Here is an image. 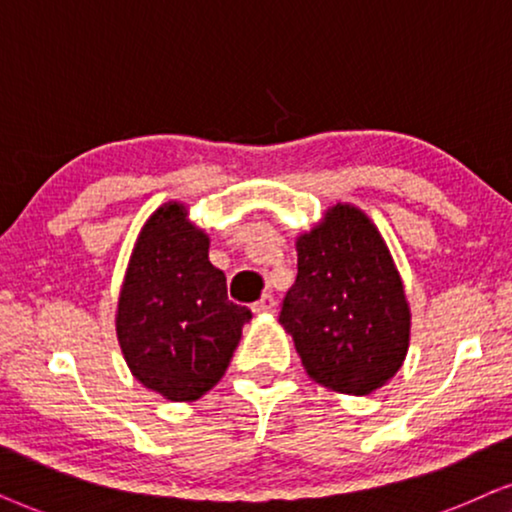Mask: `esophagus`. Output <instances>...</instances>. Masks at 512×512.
<instances>
[{
    "instance_id": "34e87169",
    "label": "esophagus",
    "mask_w": 512,
    "mask_h": 512,
    "mask_svg": "<svg viewBox=\"0 0 512 512\" xmlns=\"http://www.w3.org/2000/svg\"><path fill=\"white\" fill-rule=\"evenodd\" d=\"M252 311L257 313V316H264V313H274L276 311V299H274V295H262V299L260 302H255L252 304Z\"/></svg>"
}]
</instances>
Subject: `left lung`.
<instances>
[{"label":"left lung","mask_w":512,"mask_h":512,"mask_svg":"<svg viewBox=\"0 0 512 512\" xmlns=\"http://www.w3.org/2000/svg\"><path fill=\"white\" fill-rule=\"evenodd\" d=\"M295 245L297 278L278 320L306 374L337 393L377 391L403 365L412 318L379 229L337 203Z\"/></svg>","instance_id":"8db88e82"}]
</instances>
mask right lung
<instances>
[{
	"label": "right lung",
	"mask_w": 512,
	"mask_h": 512,
	"mask_svg": "<svg viewBox=\"0 0 512 512\" xmlns=\"http://www.w3.org/2000/svg\"><path fill=\"white\" fill-rule=\"evenodd\" d=\"M208 248L185 203H163L142 227L121 285V353L142 386L173 403H192L222 379L252 318L229 302Z\"/></svg>",
	"instance_id": "add662e5"
}]
</instances>
